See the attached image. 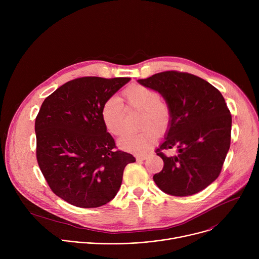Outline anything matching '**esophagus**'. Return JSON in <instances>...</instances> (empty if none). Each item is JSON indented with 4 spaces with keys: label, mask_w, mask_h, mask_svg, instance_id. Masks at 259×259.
I'll list each match as a JSON object with an SVG mask.
<instances>
[{
    "label": "esophagus",
    "mask_w": 259,
    "mask_h": 259,
    "mask_svg": "<svg viewBox=\"0 0 259 259\" xmlns=\"http://www.w3.org/2000/svg\"><path fill=\"white\" fill-rule=\"evenodd\" d=\"M147 158V154H143V155H138L136 156V160L137 161H144Z\"/></svg>",
    "instance_id": "obj_1"
}]
</instances>
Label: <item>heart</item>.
<instances>
[{
  "label": "heart",
  "instance_id": "1",
  "mask_svg": "<svg viewBox=\"0 0 259 259\" xmlns=\"http://www.w3.org/2000/svg\"><path fill=\"white\" fill-rule=\"evenodd\" d=\"M127 105L141 112L139 132L126 133L118 144L122 150L141 154L151 149L156 142L158 132L165 133L172 121L170 105L161 99L160 93L150 87L139 84L128 86L122 93ZM125 108L123 104L114 97L106 99L101 106V119L106 130L115 136L122 134L124 130Z\"/></svg>",
  "mask_w": 259,
  "mask_h": 259
}]
</instances>
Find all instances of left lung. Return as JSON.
Listing matches in <instances>:
<instances>
[{
	"label": "left lung",
	"instance_id": "1",
	"mask_svg": "<svg viewBox=\"0 0 259 259\" xmlns=\"http://www.w3.org/2000/svg\"><path fill=\"white\" fill-rule=\"evenodd\" d=\"M138 83L161 93L172 110L166 139L156 151L164 161L156 184L177 197L203 191L219 176L231 145L232 115L224 96L207 81L177 70ZM170 148L178 150L175 156L163 154Z\"/></svg>",
	"mask_w": 259,
	"mask_h": 259
}]
</instances>
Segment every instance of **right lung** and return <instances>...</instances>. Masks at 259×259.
Masks as SVG:
<instances>
[{"label": "right lung", "instance_id": "1", "mask_svg": "<svg viewBox=\"0 0 259 259\" xmlns=\"http://www.w3.org/2000/svg\"><path fill=\"white\" fill-rule=\"evenodd\" d=\"M130 78L82 77L50 94L35 118L36 161L51 191L80 208L113 200L125 167L135 162L117 150L101 119V106Z\"/></svg>", "mask_w": 259, "mask_h": 259}]
</instances>
